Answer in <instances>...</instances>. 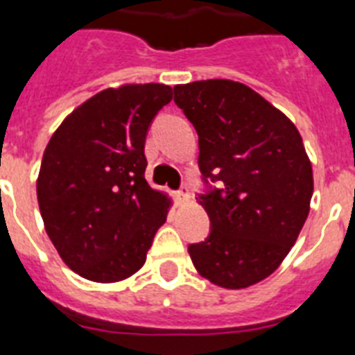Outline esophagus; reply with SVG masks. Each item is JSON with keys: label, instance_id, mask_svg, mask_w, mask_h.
<instances>
[{"label": "esophagus", "instance_id": "34e87169", "mask_svg": "<svg viewBox=\"0 0 355 355\" xmlns=\"http://www.w3.org/2000/svg\"><path fill=\"white\" fill-rule=\"evenodd\" d=\"M175 198H177L178 204H186L187 200H189V193H187V189H178V191L175 193Z\"/></svg>", "mask_w": 355, "mask_h": 355}]
</instances>
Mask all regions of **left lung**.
<instances>
[{"instance_id": "left-lung-1", "label": "left lung", "mask_w": 355, "mask_h": 355, "mask_svg": "<svg viewBox=\"0 0 355 355\" xmlns=\"http://www.w3.org/2000/svg\"><path fill=\"white\" fill-rule=\"evenodd\" d=\"M173 91L197 129L206 184L198 202L211 224L189 257L217 286H252L277 270L310 211L313 175L301 135L244 83L202 80Z\"/></svg>"}]
</instances>
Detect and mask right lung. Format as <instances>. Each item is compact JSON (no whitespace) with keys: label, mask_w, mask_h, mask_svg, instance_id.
I'll return each mask as SVG.
<instances>
[{"label":"right lung","mask_w":355,"mask_h":355,"mask_svg":"<svg viewBox=\"0 0 355 355\" xmlns=\"http://www.w3.org/2000/svg\"><path fill=\"white\" fill-rule=\"evenodd\" d=\"M173 89L131 83L105 89L54 131L37 175L49 239L73 272L94 282L131 277L146 262L169 198L146 180V137Z\"/></svg>","instance_id":"1"}]
</instances>
